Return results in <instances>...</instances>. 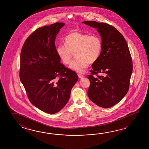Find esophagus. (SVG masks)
Here are the masks:
<instances>
[{
	"mask_svg": "<svg viewBox=\"0 0 149 149\" xmlns=\"http://www.w3.org/2000/svg\"><path fill=\"white\" fill-rule=\"evenodd\" d=\"M78 77H79V78H82L84 77V76L81 74H78Z\"/></svg>",
	"mask_w": 149,
	"mask_h": 149,
	"instance_id": "esophagus-1",
	"label": "esophagus"
}]
</instances>
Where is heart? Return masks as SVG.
<instances>
[{"instance_id":"heart-1","label":"heart","mask_w":149,"mask_h":149,"mask_svg":"<svg viewBox=\"0 0 149 149\" xmlns=\"http://www.w3.org/2000/svg\"><path fill=\"white\" fill-rule=\"evenodd\" d=\"M64 45H58L56 53L62 63L69 64L74 53L76 59L70 64V69L84 73L89 63L97 60L102 50V41L98 35L89 36L74 32L64 38Z\"/></svg>"}]
</instances>
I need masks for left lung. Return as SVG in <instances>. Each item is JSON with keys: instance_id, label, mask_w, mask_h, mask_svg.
<instances>
[{"instance_id": "8db88e82", "label": "left lung", "mask_w": 149, "mask_h": 149, "mask_svg": "<svg viewBox=\"0 0 149 149\" xmlns=\"http://www.w3.org/2000/svg\"><path fill=\"white\" fill-rule=\"evenodd\" d=\"M82 23L96 29L102 41L101 54L87 76L91 82L87 94L95 104L111 108L124 98L129 89L133 71L129 48L124 36L113 26L96 21ZM99 73L104 75L93 76Z\"/></svg>"}]
</instances>
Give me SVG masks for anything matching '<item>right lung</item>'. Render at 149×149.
<instances>
[{
    "label": "right lung",
    "mask_w": 149,
    "mask_h": 149,
    "mask_svg": "<svg viewBox=\"0 0 149 149\" xmlns=\"http://www.w3.org/2000/svg\"><path fill=\"white\" fill-rule=\"evenodd\" d=\"M64 23L38 28L26 39L20 56V80L29 100L49 114L60 111L78 80L77 73L61 63L55 40Z\"/></svg>",
    "instance_id": "right-lung-1"
}]
</instances>
